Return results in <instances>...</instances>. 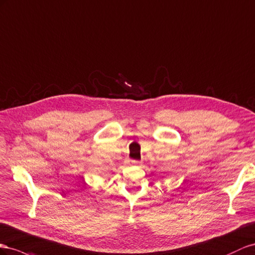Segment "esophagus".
<instances>
[{
    "label": "esophagus",
    "instance_id": "esophagus-1",
    "mask_svg": "<svg viewBox=\"0 0 255 255\" xmlns=\"http://www.w3.org/2000/svg\"><path fill=\"white\" fill-rule=\"evenodd\" d=\"M129 164H130V165H135V164H137V162L134 161V160H131V161L129 162Z\"/></svg>",
    "mask_w": 255,
    "mask_h": 255
}]
</instances>
